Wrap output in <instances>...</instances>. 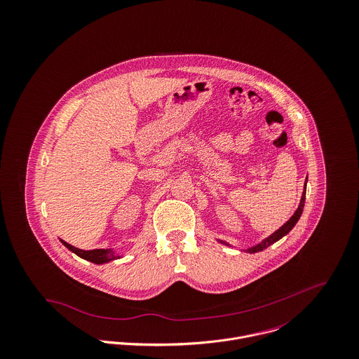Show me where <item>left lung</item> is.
Masks as SVG:
<instances>
[{
  "label": "left lung",
  "mask_w": 359,
  "mask_h": 359,
  "mask_svg": "<svg viewBox=\"0 0 359 359\" xmlns=\"http://www.w3.org/2000/svg\"><path fill=\"white\" fill-rule=\"evenodd\" d=\"M306 187H307V179H306V183H304V191H303V194H302V199H300V203H299V208L296 209V212L293 213V216L282 226V227H279L278 230L276 231V233H273L270 237H267V238L263 239L260 243H257V245H255V246H252V248H248L246 249V252L248 253H256V252H262V250H264L266 248H269L270 245H273L274 242H277L279 239L282 238L283 236H286L294 226H296V223L299 222V219H300V216H302V213H303V208H304V201H306ZM219 242H222V243H224V245H229L227 242H224V241H220V239H217ZM230 246V245H229Z\"/></svg>",
  "instance_id": "obj_1"
}]
</instances>
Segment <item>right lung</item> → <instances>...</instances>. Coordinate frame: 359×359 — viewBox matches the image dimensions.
Instances as JSON below:
<instances>
[{
  "label": "right lung",
  "mask_w": 359,
  "mask_h": 359,
  "mask_svg": "<svg viewBox=\"0 0 359 359\" xmlns=\"http://www.w3.org/2000/svg\"><path fill=\"white\" fill-rule=\"evenodd\" d=\"M62 243L69 249L72 250L73 253H76L77 256H80L81 259H85L88 262H92L95 264H104V263H109L111 260H116V259H120V255H117L113 249H93V250H82L79 249L70 243H67L66 241L60 239Z\"/></svg>",
  "instance_id": "add662e5"
}]
</instances>
